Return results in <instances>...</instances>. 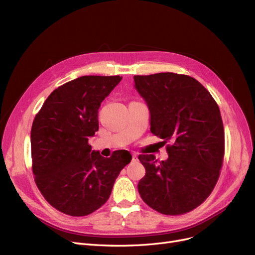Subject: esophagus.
I'll return each mask as SVG.
<instances>
[{"mask_svg":"<svg viewBox=\"0 0 255 255\" xmlns=\"http://www.w3.org/2000/svg\"><path fill=\"white\" fill-rule=\"evenodd\" d=\"M132 161H133V162L138 161V157H137L136 154H132Z\"/></svg>","mask_w":255,"mask_h":255,"instance_id":"34e87169","label":"esophagus"}]
</instances>
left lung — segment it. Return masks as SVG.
I'll return each instance as SVG.
<instances>
[{
	"instance_id": "left-lung-1",
	"label": "left lung",
	"mask_w": 255,
	"mask_h": 255,
	"mask_svg": "<svg viewBox=\"0 0 255 255\" xmlns=\"http://www.w3.org/2000/svg\"><path fill=\"white\" fill-rule=\"evenodd\" d=\"M148 104L151 132L167 144L168 158L139 155L145 176L138 182L143 202L165 215H181L203 204L215 187L224 156L219 107L191 76L171 72L134 75Z\"/></svg>"
}]
</instances>
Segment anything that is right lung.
<instances>
[{
  "label": "right lung",
  "instance_id": "obj_1",
  "mask_svg": "<svg viewBox=\"0 0 255 255\" xmlns=\"http://www.w3.org/2000/svg\"><path fill=\"white\" fill-rule=\"evenodd\" d=\"M122 77L88 75L53 91L31 130L32 168L47 203L67 215L87 216L103 206L132 159L126 150L104 158L89 137L99 129L98 110Z\"/></svg>",
  "mask_w": 255,
  "mask_h": 255
}]
</instances>
